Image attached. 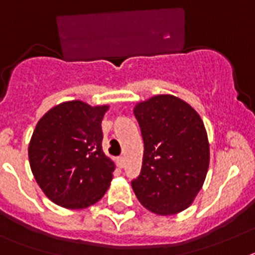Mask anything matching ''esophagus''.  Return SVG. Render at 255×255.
I'll use <instances>...</instances> for the list:
<instances>
[{
    "label": "esophagus",
    "instance_id": "esophagus-1",
    "mask_svg": "<svg viewBox=\"0 0 255 255\" xmlns=\"http://www.w3.org/2000/svg\"><path fill=\"white\" fill-rule=\"evenodd\" d=\"M118 166L119 167H124V165H126V160H124V157H118Z\"/></svg>",
    "mask_w": 255,
    "mask_h": 255
}]
</instances>
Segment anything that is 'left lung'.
Listing matches in <instances>:
<instances>
[{"label":"left lung","instance_id":"8db88e82","mask_svg":"<svg viewBox=\"0 0 255 255\" xmlns=\"http://www.w3.org/2000/svg\"><path fill=\"white\" fill-rule=\"evenodd\" d=\"M144 157L140 175L131 182L138 202L157 215L186 210L202 188L210 165L203 121L174 95H156L138 103Z\"/></svg>","mask_w":255,"mask_h":255}]
</instances>
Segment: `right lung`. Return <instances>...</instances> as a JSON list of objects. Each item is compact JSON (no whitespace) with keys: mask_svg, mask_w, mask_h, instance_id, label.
<instances>
[{"mask_svg":"<svg viewBox=\"0 0 255 255\" xmlns=\"http://www.w3.org/2000/svg\"><path fill=\"white\" fill-rule=\"evenodd\" d=\"M109 106L81 101L53 107L36 124L30 166L38 185L53 203L80 210L98 202L113 179L115 165L102 149V119Z\"/></svg>","mask_w":255,"mask_h":255,"instance_id":"right-lung-1","label":"right lung"}]
</instances>
